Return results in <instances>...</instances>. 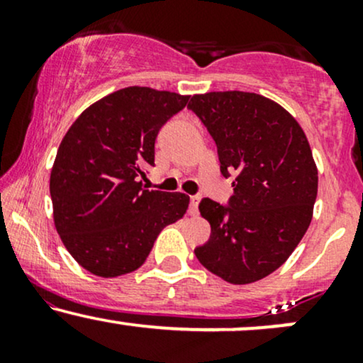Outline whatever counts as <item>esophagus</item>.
<instances>
[{"mask_svg":"<svg viewBox=\"0 0 363 363\" xmlns=\"http://www.w3.org/2000/svg\"><path fill=\"white\" fill-rule=\"evenodd\" d=\"M199 199H201V196H191V205H189V213L191 215H198V205H199Z\"/></svg>","mask_w":363,"mask_h":363,"instance_id":"esophagus-1","label":"esophagus"}]
</instances>
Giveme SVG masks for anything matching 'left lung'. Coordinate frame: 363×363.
I'll return each mask as SVG.
<instances>
[{"label": "left lung", "instance_id": "obj_1", "mask_svg": "<svg viewBox=\"0 0 363 363\" xmlns=\"http://www.w3.org/2000/svg\"><path fill=\"white\" fill-rule=\"evenodd\" d=\"M187 107L215 140L222 176H235L228 206L199 203L211 235L196 257L234 285L261 280L289 259L311 225L318 167L306 133L280 104L251 91L193 95Z\"/></svg>", "mask_w": 363, "mask_h": 363}]
</instances>
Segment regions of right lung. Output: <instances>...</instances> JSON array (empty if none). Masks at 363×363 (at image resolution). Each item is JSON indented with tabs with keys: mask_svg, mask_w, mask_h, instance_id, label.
<instances>
[{
	"mask_svg": "<svg viewBox=\"0 0 363 363\" xmlns=\"http://www.w3.org/2000/svg\"><path fill=\"white\" fill-rule=\"evenodd\" d=\"M189 97L148 86L121 89L78 116L51 170L54 225L86 272L121 277L147 261L162 228L182 218L189 196L148 191L160 128Z\"/></svg>",
	"mask_w": 363,
	"mask_h": 363,
	"instance_id": "obj_1",
	"label": "right lung"
}]
</instances>
